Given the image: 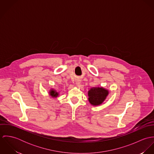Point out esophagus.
I'll use <instances>...</instances> for the list:
<instances>
[{"label":"esophagus","mask_w":154,"mask_h":154,"mask_svg":"<svg viewBox=\"0 0 154 154\" xmlns=\"http://www.w3.org/2000/svg\"><path fill=\"white\" fill-rule=\"evenodd\" d=\"M80 83H81L80 81H76V85H77L78 86H79V85H80Z\"/></svg>","instance_id":"obj_1"}]
</instances>
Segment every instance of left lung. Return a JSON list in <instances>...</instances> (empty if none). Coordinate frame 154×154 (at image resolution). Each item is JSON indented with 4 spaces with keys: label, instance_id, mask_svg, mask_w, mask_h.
I'll return each mask as SVG.
<instances>
[{
    "label": "left lung",
    "instance_id": "1",
    "mask_svg": "<svg viewBox=\"0 0 154 154\" xmlns=\"http://www.w3.org/2000/svg\"><path fill=\"white\" fill-rule=\"evenodd\" d=\"M109 94V91L103 88H92L88 91V100L93 106H98L103 103Z\"/></svg>",
    "mask_w": 154,
    "mask_h": 154
}]
</instances>
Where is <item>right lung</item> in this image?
<instances>
[{"label":"right lung","mask_w":154,"mask_h":154,"mask_svg":"<svg viewBox=\"0 0 154 154\" xmlns=\"http://www.w3.org/2000/svg\"><path fill=\"white\" fill-rule=\"evenodd\" d=\"M50 95L52 97H57L59 95V94L54 89H51L50 91Z\"/></svg>","instance_id":"right-lung-1"}]
</instances>
